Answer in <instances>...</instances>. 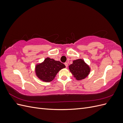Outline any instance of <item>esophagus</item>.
Returning <instances> with one entry per match:
<instances>
[{
  "mask_svg": "<svg viewBox=\"0 0 123 123\" xmlns=\"http://www.w3.org/2000/svg\"><path fill=\"white\" fill-rule=\"evenodd\" d=\"M65 66H66V68H67L68 66V63H67V62H65Z\"/></svg>",
  "mask_w": 123,
  "mask_h": 123,
  "instance_id": "1",
  "label": "esophagus"
}]
</instances>
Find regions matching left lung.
Instances as JSON below:
<instances>
[{
	"instance_id": "8db88e82",
	"label": "left lung",
	"mask_w": 123,
	"mask_h": 123,
	"mask_svg": "<svg viewBox=\"0 0 123 123\" xmlns=\"http://www.w3.org/2000/svg\"><path fill=\"white\" fill-rule=\"evenodd\" d=\"M70 72L78 80H84L90 72V68L82 59H78L73 61V64L69 66Z\"/></svg>"
}]
</instances>
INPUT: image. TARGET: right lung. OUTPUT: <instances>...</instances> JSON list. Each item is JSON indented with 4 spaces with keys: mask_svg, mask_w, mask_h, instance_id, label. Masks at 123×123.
I'll use <instances>...</instances> for the list:
<instances>
[{
    "mask_svg": "<svg viewBox=\"0 0 123 123\" xmlns=\"http://www.w3.org/2000/svg\"><path fill=\"white\" fill-rule=\"evenodd\" d=\"M65 67V65L59 61L47 57L43 62L36 64L35 72L39 80L44 82H50L54 79L59 71Z\"/></svg>",
    "mask_w": 123,
    "mask_h": 123,
    "instance_id": "obj_1",
    "label": "right lung"
}]
</instances>
